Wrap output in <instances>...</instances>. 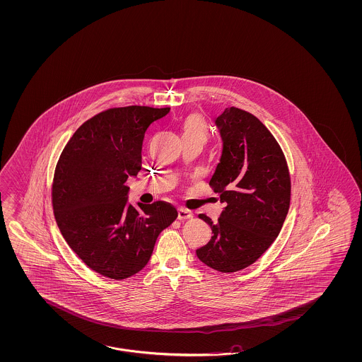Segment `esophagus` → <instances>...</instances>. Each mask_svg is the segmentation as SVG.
I'll return each instance as SVG.
<instances>
[{"mask_svg": "<svg viewBox=\"0 0 362 362\" xmlns=\"http://www.w3.org/2000/svg\"><path fill=\"white\" fill-rule=\"evenodd\" d=\"M192 212L191 211H187L185 209H177V219L179 220H189L192 219Z\"/></svg>", "mask_w": 362, "mask_h": 362, "instance_id": "1", "label": "esophagus"}]
</instances>
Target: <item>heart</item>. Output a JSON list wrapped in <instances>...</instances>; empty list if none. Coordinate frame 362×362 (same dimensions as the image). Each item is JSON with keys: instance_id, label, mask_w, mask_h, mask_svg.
Instances as JSON below:
<instances>
[{"instance_id": "b5f03b06", "label": "heart", "mask_w": 362, "mask_h": 362, "mask_svg": "<svg viewBox=\"0 0 362 362\" xmlns=\"http://www.w3.org/2000/svg\"><path fill=\"white\" fill-rule=\"evenodd\" d=\"M209 126L200 114L191 112L182 122L183 141H197L204 144L209 139Z\"/></svg>"}]
</instances>
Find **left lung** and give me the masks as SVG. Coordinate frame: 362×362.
Listing matches in <instances>:
<instances>
[{
	"label": "left lung",
	"mask_w": 362,
	"mask_h": 362,
	"mask_svg": "<svg viewBox=\"0 0 362 362\" xmlns=\"http://www.w3.org/2000/svg\"><path fill=\"white\" fill-rule=\"evenodd\" d=\"M223 153L209 186L224 211L211 226V240L197 251L202 263L238 272L255 263L274 243L291 203V175L280 144L253 114L230 107L216 118Z\"/></svg>",
	"instance_id": "left-lung-1"
}]
</instances>
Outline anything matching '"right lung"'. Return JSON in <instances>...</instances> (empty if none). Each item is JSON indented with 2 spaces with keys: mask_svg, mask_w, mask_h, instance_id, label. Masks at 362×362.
Here are the masks:
<instances>
[{
  "mask_svg": "<svg viewBox=\"0 0 362 362\" xmlns=\"http://www.w3.org/2000/svg\"><path fill=\"white\" fill-rule=\"evenodd\" d=\"M170 107H111L85 122L59 155L52 206L64 239L94 272L124 280L148 263L159 233L176 218L163 200L127 203L129 176L142 168L148 126Z\"/></svg>",
  "mask_w": 362,
  "mask_h": 362,
  "instance_id": "add662e5",
  "label": "right lung"
}]
</instances>
